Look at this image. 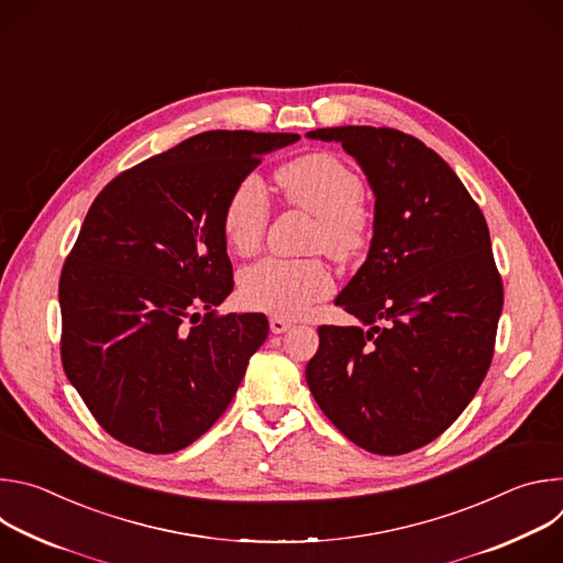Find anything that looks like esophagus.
<instances>
[{
  "label": "esophagus",
  "instance_id": "1",
  "mask_svg": "<svg viewBox=\"0 0 563 563\" xmlns=\"http://www.w3.org/2000/svg\"><path fill=\"white\" fill-rule=\"evenodd\" d=\"M289 328H291L289 320H285V318H278V316L269 318V330H272V334H283V332H287Z\"/></svg>",
  "mask_w": 563,
  "mask_h": 563
}]
</instances>
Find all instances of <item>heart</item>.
Segmentation results:
<instances>
[{"instance_id": "b5f03b06", "label": "heart", "mask_w": 563, "mask_h": 563, "mask_svg": "<svg viewBox=\"0 0 563 563\" xmlns=\"http://www.w3.org/2000/svg\"><path fill=\"white\" fill-rule=\"evenodd\" d=\"M283 200L316 218L311 245L334 258L356 256L369 238V211L363 205V180L343 157L313 151L289 159L276 176ZM269 220V202L258 178L247 176L229 194L222 209L227 245L252 256ZM332 291V274L318 258H265L240 276V296L252 309L280 318L302 316Z\"/></svg>"}]
</instances>
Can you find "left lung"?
Listing matches in <instances>:
<instances>
[{
	"label": "left lung",
	"mask_w": 563,
	"mask_h": 563,
	"mask_svg": "<svg viewBox=\"0 0 563 563\" xmlns=\"http://www.w3.org/2000/svg\"><path fill=\"white\" fill-rule=\"evenodd\" d=\"M374 191L367 261L336 296L358 325L318 328L307 385L358 448L406 454L443 434L484 383L504 283L484 213L445 159L387 126H332Z\"/></svg>",
	"instance_id": "1"
}]
</instances>
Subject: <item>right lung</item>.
Returning <instances> with one entry per match:
<instances>
[{
  "label": "right lung",
  "mask_w": 563,
  "mask_h": 563,
  "mask_svg": "<svg viewBox=\"0 0 563 563\" xmlns=\"http://www.w3.org/2000/svg\"><path fill=\"white\" fill-rule=\"evenodd\" d=\"M296 133L205 131L113 178L59 276L62 365L120 443L169 454L229 408L265 313L216 307L233 289L222 209Z\"/></svg>",
  "instance_id": "obj_1"
}]
</instances>
